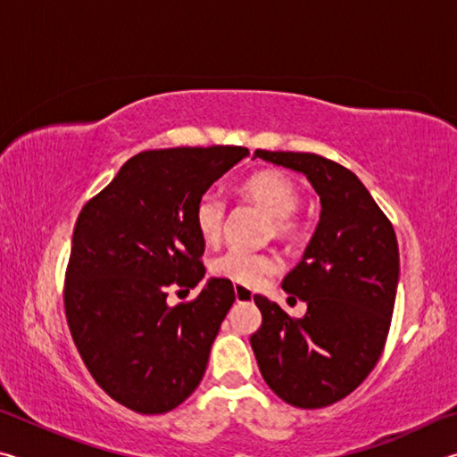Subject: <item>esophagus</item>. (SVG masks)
Returning a JSON list of instances; mask_svg holds the SVG:
<instances>
[{"label": "esophagus", "instance_id": "esophagus-1", "mask_svg": "<svg viewBox=\"0 0 457 457\" xmlns=\"http://www.w3.org/2000/svg\"><path fill=\"white\" fill-rule=\"evenodd\" d=\"M234 294H236V300L237 303H252L253 300V292L244 288V286H234Z\"/></svg>", "mask_w": 457, "mask_h": 457}]
</instances>
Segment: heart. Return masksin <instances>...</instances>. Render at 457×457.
I'll return each mask as SVG.
<instances>
[{"label":"heart","mask_w":457,"mask_h":457,"mask_svg":"<svg viewBox=\"0 0 457 457\" xmlns=\"http://www.w3.org/2000/svg\"><path fill=\"white\" fill-rule=\"evenodd\" d=\"M242 193L272 215V228H270L272 234L278 237L296 236L298 223L294 220V213L298 212L303 195L290 177L280 171H270V169L258 171L242 183ZM226 215L228 204L220 191L207 189L201 193L193 207V221H195L199 236L207 244H215L221 237ZM210 268L213 276L223 278V280L244 286V288H258L280 270V260L272 252L229 247L212 260Z\"/></svg>","instance_id":"b5f03b06"}]
</instances>
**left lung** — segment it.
Returning <instances> with one entry per match:
<instances>
[{"instance_id":"obj_1","label":"left lung","mask_w":457,"mask_h":457,"mask_svg":"<svg viewBox=\"0 0 457 457\" xmlns=\"http://www.w3.org/2000/svg\"><path fill=\"white\" fill-rule=\"evenodd\" d=\"M256 157L304 173L322 212L303 260L282 282L304 300L306 314L292 319L256 294L262 327L250 343L278 397L327 407L357 389L385 349L399 282L397 236L346 167L314 153L258 149Z\"/></svg>"}]
</instances>
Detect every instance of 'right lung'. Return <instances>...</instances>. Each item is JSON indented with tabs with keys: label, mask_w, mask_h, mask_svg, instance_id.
Instances as JSON below:
<instances>
[{
	"label": "right lung",
	"mask_w": 457,
	"mask_h": 457,
	"mask_svg": "<svg viewBox=\"0 0 457 457\" xmlns=\"http://www.w3.org/2000/svg\"><path fill=\"white\" fill-rule=\"evenodd\" d=\"M245 154L231 145L143 151L76 220L68 327L95 381L137 413L171 411L204 378L234 284L212 278L197 298L177 306L167 304V290L189 292L205 276L193 207Z\"/></svg>",
	"instance_id": "add662e5"
}]
</instances>
